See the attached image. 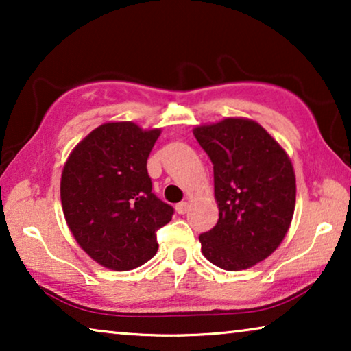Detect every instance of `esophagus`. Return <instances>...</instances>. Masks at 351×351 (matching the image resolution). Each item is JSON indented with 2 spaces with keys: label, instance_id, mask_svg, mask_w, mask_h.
I'll use <instances>...</instances> for the list:
<instances>
[{
  "label": "esophagus",
  "instance_id": "1",
  "mask_svg": "<svg viewBox=\"0 0 351 351\" xmlns=\"http://www.w3.org/2000/svg\"><path fill=\"white\" fill-rule=\"evenodd\" d=\"M189 208H190L189 203H185V201H184V203H179V204L176 206V210L179 214H186V210H189Z\"/></svg>",
  "mask_w": 351,
  "mask_h": 351
}]
</instances>
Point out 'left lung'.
Returning a JSON list of instances; mask_svg holds the SVG:
<instances>
[{
    "label": "left lung",
    "instance_id": "left-lung-1",
    "mask_svg": "<svg viewBox=\"0 0 351 351\" xmlns=\"http://www.w3.org/2000/svg\"><path fill=\"white\" fill-rule=\"evenodd\" d=\"M214 165L219 220L199 234L201 252L228 271L271 256L291 227L295 174L280 143L249 118H225L193 129Z\"/></svg>",
    "mask_w": 351,
    "mask_h": 351
}]
</instances>
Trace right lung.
Wrapping results in <instances>:
<instances>
[{
    "mask_svg": "<svg viewBox=\"0 0 351 351\" xmlns=\"http://www.w3.org/2000/svg\"><path fill=\"white\" fill-rule=\"evenodd\" d=\"M161 129L110 121L90 131L65 161L62 209L80 247L105 268L128 271L158 251L156 230L172 206L152 193L147 160Z\"/></svg>",
    "mask_w": 351,
    "mask_h": 351,
    "instance_id": "right-lung-1",
    "label": "right lung"
}]
</instances>
